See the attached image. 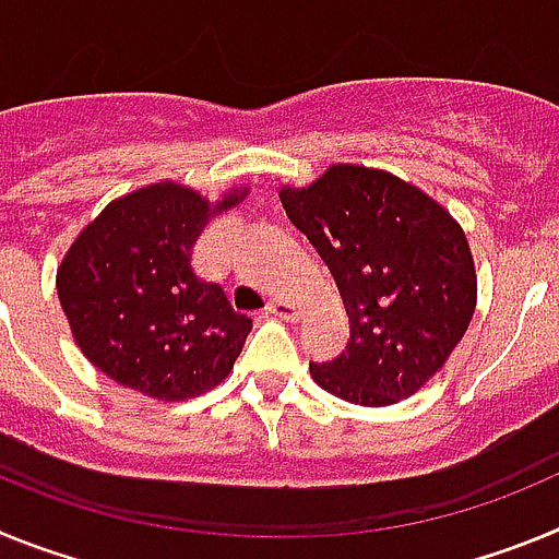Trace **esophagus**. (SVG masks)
<instances>
[{
	"mask_svg": "<svg viewBox=\"0 0 559 559\" xmlns=\"http://www.w3.org/2000/svg\"><path fill=\"white\" fill-rule=\"evenodd\" d=\"M269 313L276 319H285V322H294L302 316V308L296 302H288V299H274V302H269Z\"/></svg>",
	"mask_w": 559,
	"mask_h": 559,
	"instance_id": "1",
	"label": "esophagus"
}]
</instances>
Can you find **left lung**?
Instances as JSON below:
<instances>
[{
	"instance_id": "obj_1",
	"label": "left lung",
	"mask_w": 559,
	"mask_h": 559,
	"mask_svg": "<svg viewBox=\"0 0 559 559\" xmlns=\"http://www.w3.org/2000/svg\"><path fill=\"white\" fill-rule=\"evenodd\" d=\"M288 218L333 274L349 316L347 349L310 364L324 392L392 406L423 389L476 310V265L462 226L419 187L386 170L333 165L283 187Z\"/></svg>"
}]
</instances>
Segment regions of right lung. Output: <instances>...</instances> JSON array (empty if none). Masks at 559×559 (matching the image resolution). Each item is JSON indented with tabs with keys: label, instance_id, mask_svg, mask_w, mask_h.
Here are the masks:
<instances>
[{
	"label": "right lung",
	"instance_id": "right-lung-1",
	"mask_svg": "<svg viewBox=\"0 0 559 559\" xmlns=\"http://www.w3.org/2000/svg\"><path fill=\"white\" fill-rule=\"evenodd\" d=\"M218 204L176 181L111 201L63 254L56 285L78 347L120 386L153 400H187L218 386L251 333L218 283L192 271L206 221Z\"/></svg>",
	"mask_w": 559,
	"mask_h": 559
}]
</instances>
